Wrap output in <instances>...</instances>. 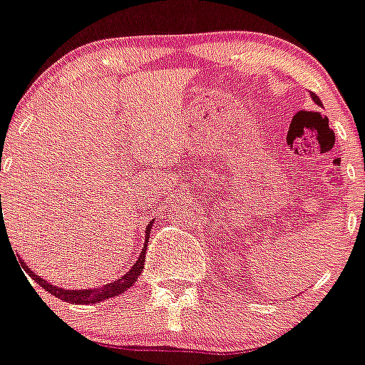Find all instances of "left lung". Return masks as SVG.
I'll return each instance as SVG.
<instances>
[{"label":"left lung","instance_id":"left-lung-1","mask_svg":"<svg viewBox=\"0 0 365 365\" xmlns=\"http://www.w3.org/2000/svg\"><path fill=\"white\" fill-rule=\"evenodd\" d=\"M311 98H312V101H314V104H318V106H323V104H322V101H319V98H318V95H316V93H311Z\"/></svg>","mask_w":365,"mask_h":365}]
</instances>
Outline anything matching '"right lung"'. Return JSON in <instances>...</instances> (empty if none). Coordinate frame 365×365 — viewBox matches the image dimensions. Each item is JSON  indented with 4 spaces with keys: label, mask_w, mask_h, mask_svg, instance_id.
Listing matches in <instances>:
<instances>
[{
    "label": "right lung",
    "mask_w": 365,
    "mask_h": 365,
    "mask_svg": "<svg viewBox=\"0 0 365 365\" xmlns=\"http://www.w3.org/2000/svg\"><path fill=\"white\" fill-rule=\"evenodd\" d=\"M152 224L153 222H150V226H146L145 247H143L141 256L138 257V261L134 263V267H132L128 272H125V275H121L120 279H116L114 282H109V284L98 286V288H93V289H76V292H73V289H65V288H60V286L51 284V282H47L46 279H42L40 275H35V272L29 270L28 267H24V268H26V272H28V275L33 279V281L38 282V284L42 286L43 289H47L51 295L60 298V300L68 302V304H98V302H102V300H108V298L121 295V293L127 292L130 286L135 284V281H138V277L141 275V272L145 270L146 245H148V238H150V231H152Z\"/></svg>",
    "instance_id": "add662e5"
}]
</instances>
